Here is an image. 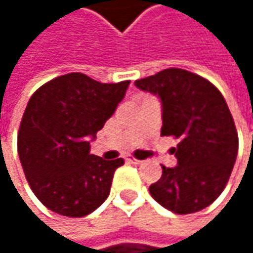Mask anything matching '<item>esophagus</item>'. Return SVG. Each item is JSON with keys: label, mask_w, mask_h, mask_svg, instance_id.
<instances>
[{"label": "esophagus", "mask_w": 253, "mask_h": 253, "mask_svg": "<svg viewBox=\"0 0 253 253\" xmlns=\"http://www.w3.org/2000/svg\"><path fill=\"white\" fill-rule=\"evenodd\" d=\"M126 161L127 163H130V164H134V166H139V164H142V161H140V160H136V158H133V157H127Z\"/></svg>", "instance_id": "1"}]
</instances>
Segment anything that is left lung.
Listing matches in <instances>:
<instances>
[{"mask_svg": "<svg viewBox=\"0 0 253 253\" xmlns=\"http://www.w3.org/2000/svg\"><path fill=\"white\" fill-rule=\"evenodd\" d=\"M134 84L161 99V136L180 140L171 148L177 166H163L161 178L149 186L151 196L176 214L207 208L224 190L239 149L224 96L211 82L183 69H166Z\"/></svg>", "mask_w": 253, "mask_h": 253, "instance_id": "obj_1", "label": "left lung"}]
</instances>
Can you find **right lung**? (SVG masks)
Returning a JSON list of instances; mask_svg holds the SVG:
<instances>
[{"label": "right lung", "mask_w": 253, "mask_h": 253, "mask_svg": "<svg viewBox=\"0 0 253 253\" xmlns=\"http://www.w3.org/2000/svg\"><path fill=\"white\" fill-rule=\"evenodd\" d=\"M130 80L101 83L69 73L29 99L17 137L19 158L36 198L64 217H84L108 198L123 158L90 154V142L114 114Z\"/></svg>", "instance_id": "1"}]
</instances>
